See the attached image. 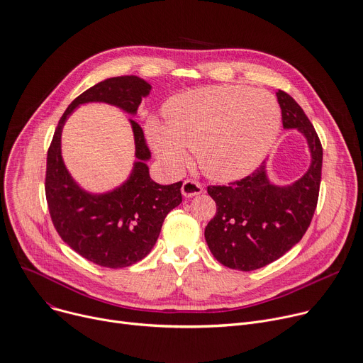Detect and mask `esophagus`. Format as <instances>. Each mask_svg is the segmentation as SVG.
Masks as SVG:
<instances>
[{
  "label": "esophagus",
  "mask_w": 363,
  "mask_h": 363,
  "mask_svg": "<svg viewBox=\"0 0 363 363\" xmlns=\"http://www.w3.org/2000/svg\"><path fill=\"white\" fill-rule=\"evenodd\" d=\"M181 191H182L184 196H194V195L201 194L204 189H203V185L200 182H196L194 179H185L184 184H182Z\"/></svg>",
  "instance_id": "34e87169"
}]
</instances>
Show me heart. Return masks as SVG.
Segmentation results:
<instances>
[{
  "mask_svg": "<svg viewBox=\"0 0 363 363\" xmlns=\"http://www.w3.org/2000/svg\"><path fill=\"white\" fill-rule=\"evenodd\" d=\"M164 127L149 121L153 150L168 167L188 162L196 152L200 169L230 182L252 174L272 149L281 127L275 98L243 85L201 88L171 98L163 108Z\"/></svg>",
  "mask_w": 363,
  "mask_h": 363,
  "instance_id": "1",
  "label": "heart"
}]
</instances>
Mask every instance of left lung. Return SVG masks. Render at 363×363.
<instances>
[{"label":"left lung","instance_id":"left-lung-1","mask_svg":"<svg viewBox=\"0 0 363 363\" xmlns=\"http://www.w3.org/2000/svg\"><path fill=\"white\" fill-rule=\"evenodd\" d=\"M285 128H298L311 150V167L294 185H272L265 162L250 175L228 185H208L216 216L206 227V240L221 265L255 271L279 259L306 235L313 220L321 182L323 147L317 131L303 108L278 89Z\"/></svg>","mask_w":363,"mask_h":363}]
</instances>
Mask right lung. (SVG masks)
<instances>
[{"label": "right lung", "instance_id": "1", "mask_svg": "<svg viewBox=\"0 0 363 363\" xmlns=\"http://www.w3.org/2000/svg\"><path fill=\"white\" fill-rule=\"evenodd\" d=\"M150 84L138 77L108 78L82 92L60 117L48 150L45 191L52 223L71 249L104 268H125L142 260L155 246L164 217L182 203V181L159 185L149 177L150 149L140 124L131 120L136 157L133 174L113 192L82 191L65 168L60 133L65 120L84 103H108L135 114Z\"/></svg>", "mask_w": 363, "mask_h": 363}]
</instances>
